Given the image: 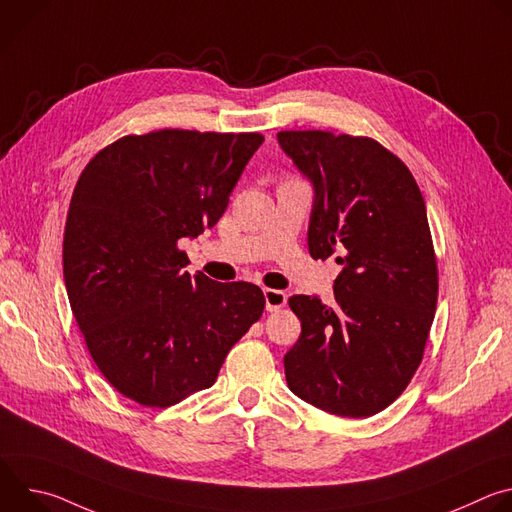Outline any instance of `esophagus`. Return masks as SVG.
<instances>
[{
	"mask_svg": "<svg viewBox=\"0 0 512 512\" xmlns=\"http://www.w3.org/2000/svg\"><path fill=\"white\" fill-rule=\"evenodd\" d=\"M287 304V296L279 289H265V308L267 312H277Z\"/></svg>",
	"mask_w": 512,
	"mask_h": 512,
	"instance_id": "obj_1",
	"label": "esophagus"
}]
</instances>
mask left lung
<instances>
[{"instance_id":"left-lung-1","label":"left lung","mask_w":512,"mask_h":512,"mask_svg":"<svg viewBox=\"0 0 512 512\" xmlns=\"http://www.w3.org/2000/svg\"><path fill=\"white\" fill-rule=\"evenodd\" d=\"M314 186L308 249L336 255L334 304L291 296L302 334L285 356L287 387L340 417H371L409 385L437 304L425 202L409 168L371 137L279 131Z\"/></svg>"}]
</instances>
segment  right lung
Listing matches in <instances>:
<instances>
[{
	"label": "right lung",
	"instance_id": "obj_1",
	"mask_svg": "<svg viewBox=\"0 0 512 512\" xmlns=\"http://www.w3.org/2000/svg\"><path fill=\"white\" fill-rule=\"evenodd\" d=\"M261 143V133L125 135L72 192L62 243L68 302L103 377L143 407L212 387L263 314L257 285L190 277L178 249L218 223Z\"/></svg>",
	"mask_w": 512,
	"mask_h": 512
}]
</instances>
